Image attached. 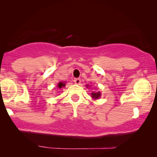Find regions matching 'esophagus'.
Returning a JSON list of instances; mask_svg holds the SVG:
<instances>
[{
	"label": "esophagus",
	"instance_id": "1",
	"mask_svg": "<svg viewBox=\"0 0 157 157\" xmlns=\"http://www.w3.org/2000/svg\"><path fill=\"white\" fill-rule=\"evenodd\" d=\"M74 82H75L76 84H79L81 82V80H80V79H79V78H75V79H74Z\"/></svg>",
	"mask_w": 157,
	"mask_h": 157
}]
</instances>
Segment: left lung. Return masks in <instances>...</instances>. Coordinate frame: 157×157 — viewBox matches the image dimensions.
Segmentation results:
<instances>
[{
  "label": "left lung",
  "mask_w": 157,
  "mask_h": 157,
  "mask_svg": "<svg viewBox=\"0 0 157 157\" xmlns=\"http://www.w3.org/2000/svg\"><path fill=\"white\" fill-rule=\"evenodd\" d=\"M86 88H89V87H90L91 86L89 84H86ZM101 96V93L100 91H98V92H92L91 93V97L93 98L94 100H98L99 99V98H100Z\"/></svg>",
  "instance_id": "left-lung-1"
}]
</instances>
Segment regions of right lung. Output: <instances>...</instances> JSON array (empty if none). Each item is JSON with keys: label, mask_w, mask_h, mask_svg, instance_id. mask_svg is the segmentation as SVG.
I'll return each mask as SVG.
<instances>
[{"label": "right lung", "mask_w": 157, "mask_h": 157, "mask_svg": "<svg viewBox=\"0 0 157 157\" xmlns=\"http://www.w3.org/2000/svg\"><path fill=\"white\" fill-rule=\"evenodd\" d=\"M66 86V82H60L59 83L57 84V88L58 89H62L63 87Z\"/></svg>", "instance_id": "1"}]
</instances>
